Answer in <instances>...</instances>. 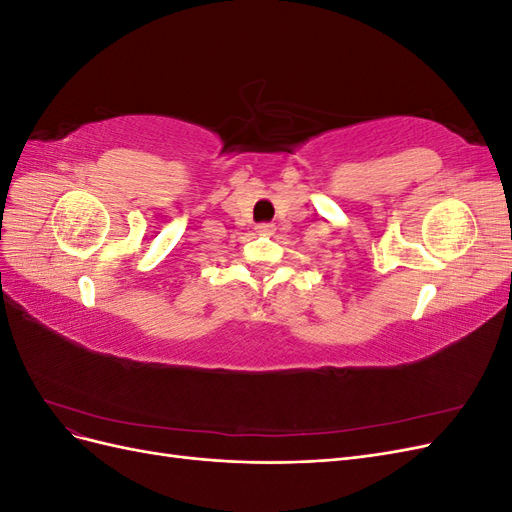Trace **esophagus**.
I'll use <instances>...</instances> for the list:
<instances>
[{"label": "esophagus", "instance_id": "1", "mask_svg": "<svg viewBox=\"0 0 512 512\" xmlns=\"http://www.w3.org/2000/svg\"><path fill=\"white\" fill-rule=\"evenodd\" d=\"M273 230V224H260L258 226V232H271Z\"/></svg>", "mask_w": 512, "mask_h": 512}]
</instances>
